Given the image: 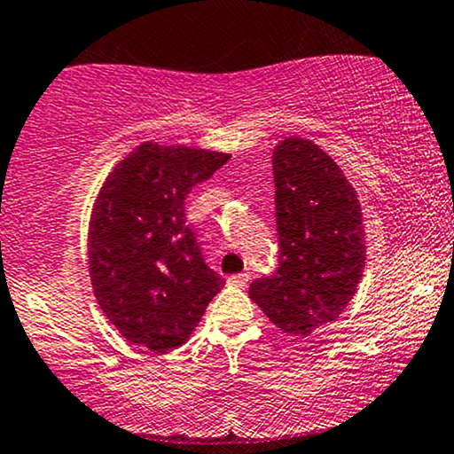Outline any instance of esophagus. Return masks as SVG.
<instances>
[{"instance_id":"obj_1","label":"esophagus","mask_w":454,"mask_h":454,"mask_svg":"<svg viewBox=\"0 0 454 454\" xmlns=\"http://www.w3.org/2000/svg\"><path fill=\"white\" fill-rule=\"evenodd\" d=\"M229 285H236V287H247L248 274H233V277L227 278Z\"/></svg>"}]
</instances>
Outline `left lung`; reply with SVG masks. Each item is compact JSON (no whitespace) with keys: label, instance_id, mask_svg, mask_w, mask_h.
Here are the masks:
<instances>
[{"label":"left lung","instance_id":"obj_1","mask_svg":"<svg viewBox=\"0 0 454 454\" xmlns=\"http://www.w3.org/2000/svg\"><path fill=\"white\" fill-rule=\"evenodd\" d=\"M278 263L248 295L292 337L337 319L358 289L364 225L340 167L313 141L289 137L274 147Z\"/></svg>","mask_w":454,"mask_h":454}]
</instances>
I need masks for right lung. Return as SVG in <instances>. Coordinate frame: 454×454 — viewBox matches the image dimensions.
Here are the masks:
<instances>
[{"label": "right lung", "instance_id": "1", "mask_svg": "<svg viewBox=\"0 0 454 454\" xmlns=\"http://www.w3.org/2000/svg\"><path fill=\"white\" fill-rule=\"evenodd\" d=\"M231 159L152 141L115 165L90 223V277L100 309L132 343H186L225 278L203 259L184 200Z\"/></svg>", "mask_w": 454, "mask_h": 454}]
</instances>
